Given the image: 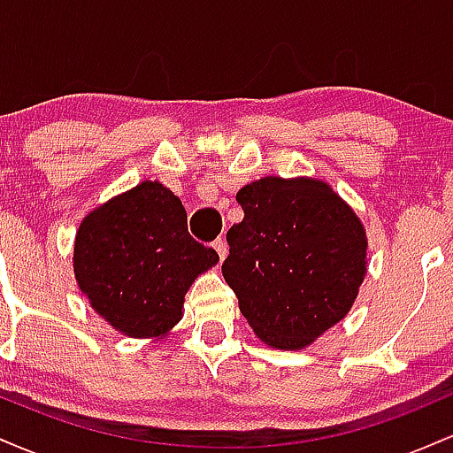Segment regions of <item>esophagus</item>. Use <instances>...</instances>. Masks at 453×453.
Wrapping results in <instances>:
<instances>
[{"instance_id":"34e87169","label":"esophagus","mask_w":453,"mask_h":453,"mask_svg":"<svg viewBox=\"0 0 453 453\" xmlns=\"http://www.w3.org/2000/svg\"><path fill=\"white\" fill-rule=\"evenodd\" d=\"M212 249H215L217 256H219V259L223 262V259L227 257V249H230V247H227V242L223 241V238H217V241L212 242Z\"/></svg>"}]
</instances>
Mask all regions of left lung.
I'll return each instance as SVG.
<instances>
[{
  "instance_id": "8db88e82",
  "label": "left lung",
  "mask_w": 453,
  "mask_h": 453,
  "mask_svg": "<svg viewBox=\"0 0 453 453\" xmlns=\"http://www.w3.org/2000/svg\"><path fill=\"white\" fill-rule=\"evenodd\" d=\"M221 273L253 332L303 349L349 313L366 274V230L324 180L264 176L236 194Z\"/></svg>"
}]
</instances>
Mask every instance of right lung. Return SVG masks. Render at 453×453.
<instances>
[{
    "mask_svg": "<svg viewBox=\"0 0 453 453\" xmlns=\"http://www.w3.org/2000/svg\"><path fill=\"white\" fill-rule=\"evenodd\" d=\"M219 262L187 232L183 202L157 180L114 196L85 217L74 277L91 309L132 339H159L183 317L187 289Z\"/></svg>",
    "mask_w": 453,
    "mask_h": 453,
    "instance_id": "obj_1",
    "label": "right lung"
}]
</instances>
